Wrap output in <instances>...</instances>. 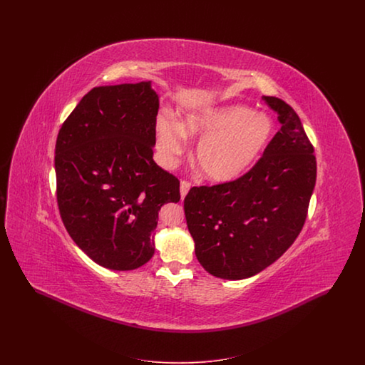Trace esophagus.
Instances as JSON below:
<instances>
[{
    "label": "esophagus",
    "mask_w": 365,
    "mask_h": 365,
    "mask_svg": "<svg viewBox=\"0 0 365 365\" xmlns=\"http://www.w3.org/2000/svg\"><path fill=\"white\" fill-rule=\"evenodd\" d=\"M190 182H187V180H182L180 182V195H182V200L186 197V194H187V191L190 190Z\"/></svg>",
    "instance_id": "34e87169"
}]
</instances>
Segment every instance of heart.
Segmentation results:
<instances>
[{
    "label": "heart",
    "mask_w": 365,
    "mask_h": 365,
    "mask_svg": "<svg viewBox=\"0 0 365 365\" xmlns=\"http://www.w3.org/2000/svg\"><path fill=\"white\" fill-rule=\"evenodd\" d=\"M274 123L242 105L208 106L186 115L182 122L157 120L156 142L161 160L171 167L186 152V137L200 139L194 161L210 182L228 183L246 174L274 137Z\"/></svg>",
    "instance_id": "b5f03b06"
}]
</instances>
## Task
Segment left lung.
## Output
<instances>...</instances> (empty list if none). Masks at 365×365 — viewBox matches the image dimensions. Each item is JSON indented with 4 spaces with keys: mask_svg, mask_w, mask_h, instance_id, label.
Here are the masks:
<instances>
[{
    "mask_svg": "<svg viewBox=\"0 0 365 365\" xmlns=\"http://www.w3.org/2000/svg\"><path fill=\"white\" fill-rule=\"evenodd\" d=\"M280 130L259 161L237 180L191 187L187 228L200 264L216 278H249L294 243L307 220L316 183L313 146L294 109L262 97Z\"/></svg>",
    "mask_w": 365,
    "mask_h": 365,
    "instance_id": "obj_1",
    "label": "left lung"
}]
</instances>
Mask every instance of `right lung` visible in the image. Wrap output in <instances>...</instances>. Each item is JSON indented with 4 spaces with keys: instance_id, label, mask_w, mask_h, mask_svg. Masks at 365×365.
Listing matches in <instances>:
<instances>
[{
    "instance_id": "right-lung-1",
    "label": "right lung",
    "mask_w": 365,
    "mask_h": 365,
    "mask_svg": "<svg viewBox=\"0 0 365 365\" xmlns=\"http://www.w3.org/2000/svg\"><path fill=\"white\" fill-rule=\"evenodd\" d=\"M157 110L150 82L94 87L57 135L61 220L73 242L108 269L150 260L158 210L180 200L178 178L153 161Z\"/></svg>"
}]
</instances>
